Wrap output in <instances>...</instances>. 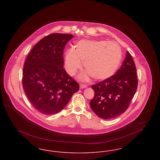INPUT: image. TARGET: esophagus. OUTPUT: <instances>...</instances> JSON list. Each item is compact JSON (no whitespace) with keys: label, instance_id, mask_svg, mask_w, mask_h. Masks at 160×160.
I'll list each match as a JSON object with an SVG mask.
<instances>
[{"label":"esophagus","instance_id":"34e87169","mask_svg":"<svg viewBox=\"0 0 160 160\" xmlns=\"http://www.w3.org/2000/svg\"><path fill=\"white\" fill-rule=\"evenodd\" d=\"M87 88V86H86V84H81L80 85V89H84V88Z\"/></svg>","mask_w":160,"mask_h":160}]
</instances>
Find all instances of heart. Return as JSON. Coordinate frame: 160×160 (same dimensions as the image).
<instances>
[{"label": "heart", "mask_w": 160, "mask_h": 160, "mask_svg": "<svg viewBox=\"0 0 160 160\" xmlns=\"http://www.w3.org/2000/svg\"><path fill=\"white\" fill-rule=\"evenodd\" d=\"M122 60V50L113 41L82 39L78 41L74 50L69 49L65 56V68L70 76L84 68L87 70L80 76L86 80L91 76L98 80H104L113 76Z\"/></svg>", "instance_id": "1"}]
</instances>
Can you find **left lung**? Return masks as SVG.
I'll use <instances>...</instances> for the list:
<instances>
[{
    "label": "left lung",
    "mask_w": 160,
    "mask_h": 160,
    "mask_svg": "<svg viewBox=\"0 0 160 160\" xmlns=\"http://www.w3.org/2000/svg\"><path fill=\"white\" fill-rule=\"evenodd\" d=\"M137 84L136 65L127 51L121 67L114 75L92 85L95 95L89 103L92 110L103 119L120 116L128 108Z\"/></svg>",
    "instance_id": "obj_1"
}]
</instances>
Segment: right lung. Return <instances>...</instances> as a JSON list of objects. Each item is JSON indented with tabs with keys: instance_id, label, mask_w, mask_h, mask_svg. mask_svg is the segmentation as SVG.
<instances>
[{
	"instance_id": "add662e5",
	"label": "right lung",
	"mask_w": 160,
	"mask_h": 160,
	"mask_svg": "<svg viewBox=\"0 0 160 160\" xmlns=\"http://www.w3.org/2000/svg\"><path fill=\"white\" fill-rule=\"evenodd\" d=\"M73 37L48 35L35 44L25 61L23 89L31 104L42 114L58 113L79 90L78 84L63 69V51Z\"/></svg>"
}]
</instances>
